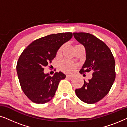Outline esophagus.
<instances>
[{
  "label": "esophagus",
  "mask_w": 127,
  "mask_h": 127,
  "mask_svg": "<svg viewBox=\"0 0 127 127\" xmlns=\"http://www.w3.org/2000/svg\"><path fill=\"white\" fill-rule=\"evenodd\" d=\"M66 77L69 79H72L73 78V76H72V75H67Z\"/></svg>",
  "instance_id": "obj_1"
}]
</instances>
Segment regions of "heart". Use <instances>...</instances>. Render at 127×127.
I'll return each instance as SVG.
<instances>
[{"instance_id":"heart-1","label":"heart","mask_w":127,"mask_h":127,"mask_svg":"<svg viewBox=\"0 0 127 127\" xmlns=\"http://www.w3.org/2000/svg\"><path fill=\"white\" fill-rule=\"evenodd\" d=\"M62 50V47L59 49L58 53H60ZM60 68L62 71L66 73L73 72L76 68V65L72 62L67 60H63L60 63Z\"/></svg>"}]
</instances>
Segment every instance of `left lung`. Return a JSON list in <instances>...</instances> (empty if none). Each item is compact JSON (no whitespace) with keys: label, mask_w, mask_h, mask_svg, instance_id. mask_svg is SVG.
<instances>
[{"label":"left lung","mask_w":127,"mask_h":127,"mask_svg":"<svg viewBox=\"0 0 127 127\" xmlns=\"http://www.w3.org/2000/svg\"><path fill=\"white\" fill-rule=\"evenodd\" d=\"M73 36L86 49V60L80 73L93 72V77L75 90L76 95L86 103H96L108 94L115 80L114 57L108 46L93 34L81 32Z\"/></svg>","instance_id":"left-lung-1"}]
</instances>
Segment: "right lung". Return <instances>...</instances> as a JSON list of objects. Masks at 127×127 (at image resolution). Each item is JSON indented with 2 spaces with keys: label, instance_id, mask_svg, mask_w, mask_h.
Masks as SVG:
<instances>
[{
  "label": "right lung",
  "instance_id": "obj_1",
  "mask_svg": "<svg viewBox=\"0 0 127 127\" xmlns=\"http://www.w3.org/2000/svg\"><path fill=\"white\" fill-rule=\"evenodd\" d=\"M72 33L53 34L38 39L24 50L17 64L21 87L31 101L37 104L49 102L54 96L60 81L65 79L61 72L53 76L45 74L44 67L51 63L60 47L72 39Z\"/></svg>",
  "mask_w": 127,
  "mask_h": 127
}]
</instances>
